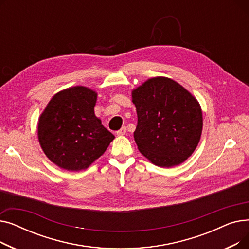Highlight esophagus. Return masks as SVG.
I'll list each match as a JSON object with an SVG mask.
<instances>
[{"label":"esophagus","instance_id":"34e87169","mask_svg":"<svg viewBox=\"0 0 249 249\" xmlns=\"http://www.w3.org/2000/svg\"><path fill=\"white\" fill-rule=\"evenodd\" d=\"M126 132H127V128H126L125 126H123L120 130H118V131L116 132V134H117L118 136H122V135H125Z\"/></svg>","mask_w":249,"mask_h":249}]
</instances>
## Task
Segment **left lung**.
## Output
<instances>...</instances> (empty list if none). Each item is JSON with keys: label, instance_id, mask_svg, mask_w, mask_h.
I'll return each instance as SVG.
<instances>
[{"label": "left lung", "instance_id": "left-lung-1", "mask_svg": "<svg viewBox=\"0 0 249 249\" xmlns=\"http://www.w3.org/2000/svg\"><path fill=\"white\" fill-rule=\"evenodd\" d=\"M137 112L134 140L153 164L172 167L192 155L201 138L199 102L172 78L156 76L132 90Z\"/></svg>", "mask_w": 249, "mask_h": 249}]
</instances>
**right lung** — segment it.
Returning a JSON list of instances; mask_svg holds the SVG:
<instances>
[{
  "label": "right lung",
  "instance_id": "add662e5",
  "mask_svg": "<svg viewBox=\"0 0 249 249\" xmlns=\"http://www.w3.org/2000/svg\"><path fill=\"white\" fill-rule=\"evenodd\" d=\"M97 93L83 86L58 91L39 117L38 140L47 158L71 172L88 168L115 136L95 115Z\"/></svg>",
  "mask_w": 249,
  "mask_h": 249
}]
</instances>
